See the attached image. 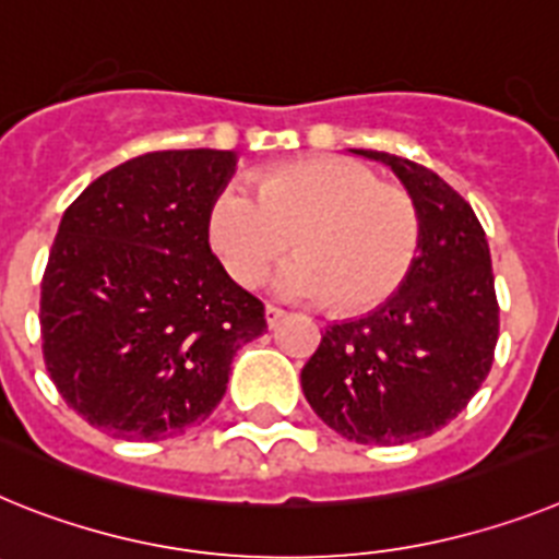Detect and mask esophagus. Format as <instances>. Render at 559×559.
Returning <instances> with one entry per match:
<instances>
[{"label": "esophagus", "mask_w": 559, "mask_h": 559, "mask_svg": "<svg viewBox=\"0 0 559 559\" xmlns=\"http://www.w3.org/2000/svg\"><path fill=\"white\" fill-rule=\"evenodd\" d=\"M283 319H285V311H283V308H276V305H265V322H269L271 331H274V328L280 325V322H283Z\"/></svg>", "instance_id": "obj_1"}]
</instances>
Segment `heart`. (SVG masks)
I'll return each mask as SVG.
<instances>
[{
  "label": "heart",
  "instance_id": "b5f03b06",
  "mask_svg": "<svg viewBox=\"0 0 559 559\" xmlns=\"http://www.w3.org/2000/svg\"><path fill=\"white\" fill-rule=\"evenodd\" d=\"M257 198L226 183L209 206V242L234 283L260 285L290 237L299 254L274 280L288 299L365 311L402 288L421 246L407 192L345 157H308L257 178Z\"/></svg>",
  "mask_w": 559,
  "mask_h": 559
}]
</instances>
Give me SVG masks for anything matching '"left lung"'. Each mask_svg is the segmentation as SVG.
I'll return each instance as SVG.
<instances>
[{
  "mask_svg": "<svg viewBox=\"0 0 559 559\" xmlns=\"http://www.w3.org/2000/svg\"><path fill=\"white\" fill-rule=\"evenodd\" d=\"M350 152L395 171L421 217V246L388 302L328 328L302 393L347 441L390 447L432 436L478 393L498 345V297L484 228L450 183L407 157Z\"/></svg>",
  "mask_w": 559,
  "mask_h": 559,
  "instance_id": "1",
  "label": "left lung"
}]
</instances>
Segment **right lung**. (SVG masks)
Here are the masks:
<instances>
[{"mask_svg":"<svg viewBox=\"0 0 559 559\" xmlns=\"http://www.w3.org/2000/svg\"><path fill=\"white\" fill-rule=\"evenodd\" d=\"M237 155H138L79 194L41 276L47 373L84 421L127 441H164L206 421L237 347L265 308L209 246V206Z\"/></svg>","mask_w":559,"mask_h":559,"instance_id":"1","label":"right lung"}]
</instances>
